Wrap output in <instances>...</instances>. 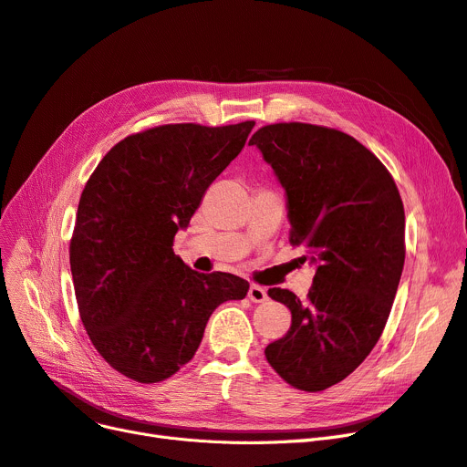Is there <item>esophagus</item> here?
Segmentation results:
<instances>
[{
  "label": "esophagus",
  "instance_id": "1",
  "mask_svg": "<svg viewBox=\"0 0 467 467\" xmlns=\"http://www.w3.org/2000/svg\"><path fill=\"white\" fill-rule=\"evenodd\" d=\"M248 297H250V301H254V303H263V301L269 299V297H267V290L257 286V284H252L250 290H248Z\"/></svg>",
  "mask_w": 467,
  "mask_h": 467
}]
</instances>
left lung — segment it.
<instances>
[{
    "mask_svg": "<svg viewBox=\"0 0 467 467\" xmlns=\"http://www.w3.org/2000/svg\"><path fill=\"white\" fill-rule=\"evenodd\" d=\"M286 192L290 242L317 267L306 299L271 288L292 311L265 357L303 391L346 379L368 357L391 313L404 265V208L391 173L351 135L290 121L254 133Z\"/></svg>",
    "mask_w": 467,
    "mask_h": 467,
    "instance_id": "left-lung-1",
    "label": "left lung"
}]
</instances>
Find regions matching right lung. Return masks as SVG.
I'll return each instance as SVG.
<instances>
[{"label":"right lung","instance_id":"right-lung-1","mask_svg":"<svg viewBox=\"0 0 467 467\" xmlns=\"http://www.w3.org/2000/svg\"><path fill=\"white\" fill-rule=\"evenodd\" d=\"M254 126L140 131L114 145L89 177L70 271L84 328L119 374L139 383L168 379L194 357L221 303L246 297L248 280L192 271L171 246Z\"/></svg>","mask_w":467,"mask_h":467}]
</instances>
